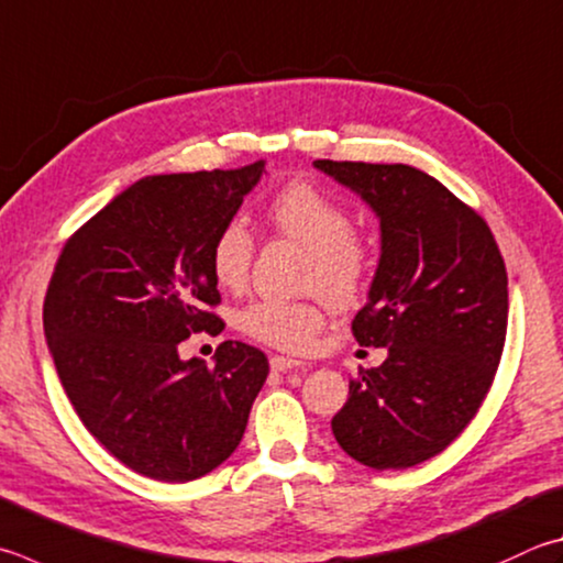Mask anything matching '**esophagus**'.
<instances>
[{
  "label": "esophagus",
  "mask_w": 563,
  "mask_h": 563,
  "mask_svg": "<svg viewBox=\"0 0 563 563\" xmlns=\"http://www.w3.org/2000/svg\"><path fill=\"white\" fill-rule=\"evenodd\" d=\"M271 369L273 372H292V369H300L305 372L308 369V364L305 362H298V360H290V356H271Z\"/></svg>",
  "instance_id": "esophagus-1"
}]
</instances>
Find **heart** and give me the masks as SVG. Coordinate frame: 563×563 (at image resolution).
<instances>
[{"mask_svg": "<svg viewBox=\"0 0 563 563\" xmlns=\"http://www.w3.org/2000/svg\"><path fill=\"white\" fill-rule=\"evenodd\" d=\"M265 219L275 233L308 251L305 288L322 292L332 305L360 298L374 268V253L340 201L308 181H292L271 199ZM211 273L221 288L239 290L249 278L253 236L241 221H229L211 243ZM255 342L283 352H308L324 327L320 300H255L239 317Z\"/></svg>", "mask_w": 563, "mask_h": 563, "instance_id": "heart-1", "label": "heart"}]
</instances>
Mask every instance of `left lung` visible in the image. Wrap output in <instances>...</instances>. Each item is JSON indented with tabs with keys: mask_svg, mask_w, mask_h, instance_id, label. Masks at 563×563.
<instances>
[{
	"mask_svg": "<svg viewBox=\"0 0 563 563\" xmlns=\"http://www.w3.org/2000/svg\"><path fill=\"white\" fill-rule=\"evenodd\" d=\"M314 167L360 194L382 223L379 268L352 332L388 356L350 382L332 433L366 467H413L465 431L493 386L509 310L503 253L485 219L421 169Z\"/></svg>",
	"mask_w": 563,
	"mask_h": 563,
	"instance_id": "1",
	"label": "left lung"
}]
</instances>
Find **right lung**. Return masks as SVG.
Listing matches in <instances>:
<instances>
[{
	"label": "right lung",
	"instance_id": "obj_1",
	"mask_svg": "<svg viewBox=\"0 0 563 563\" xmlns=\"http://www.w3.org/2000/svg\"><path fill=\"white\" fill-rule=\"evenodd\" d=\"M241 169L145 177L60 251L44 300L58 379L90 435L135 473L189 483L236 451L268 356L221 342L213 366L179 344L219 334L211 243L258 184Z\"/></svg>",
	"mask_w": 563,
	"mask_h": 563
}]
</instances>
